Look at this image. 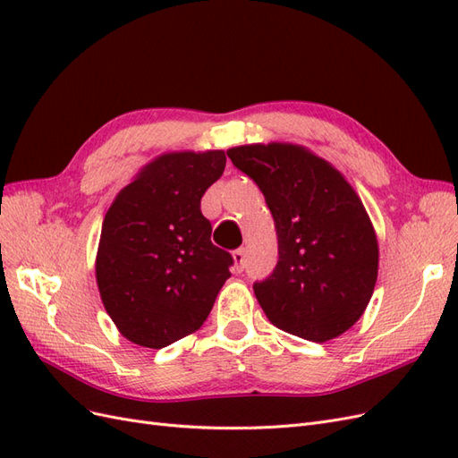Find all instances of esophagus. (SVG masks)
Wrapping results in <instances>:
<instances>
[{
  "instance_id": "obj_1",
  "label": "esophagus",
  "mask_w": 458,
  "mask_h": 458,
  "mask_svg": "<svg viewBox=\"0 0 458 458\" xmlns=\"http://www.w3.org/2000/svg\"><path fill=\"white\" fill-rule=\"evenodd\" d=\"M233 261H234V269L242 271L244 261H246V248H237V250L233 252Z\"/></svg>"
}]
</instances>
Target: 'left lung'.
I'll return each instance as SVG.
<instances>
[{"label": "left lung", "mask_w": 458, "mask_h": 458, "mask_svg": "<svg viewBox=\"0 0 458 458\" xmlns=\"http://www.w3.org/2000/svg\"><path fill=\"white\" fill-rule=\"evenodd\" d=\"M269 206L279 261L254 294L271 325L327 342L365 313L378 276L372 221L335 165L296 143H252L227 150Z\"/></svg>", "instance_id": "left-lung-1"}]
</instances>
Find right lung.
Returning <instances> with one entry per match:
<instances>
[{"mask_svg":"<svg viewBox=\"0 0 458 458\" xmlns=\"http://www.w3.org/2000/svg\"><path fill=\"white\" fill-rule=\"evenodd\" d=\"M225 150L162 152L137 172L105 214L95 279L120 335L160 350L210 315L231 276L200 199L225 170Z\"/></svg>","mask_w":458,"mask_h":458,"instance_id":"1","label":"right lung"}]
</instances>
